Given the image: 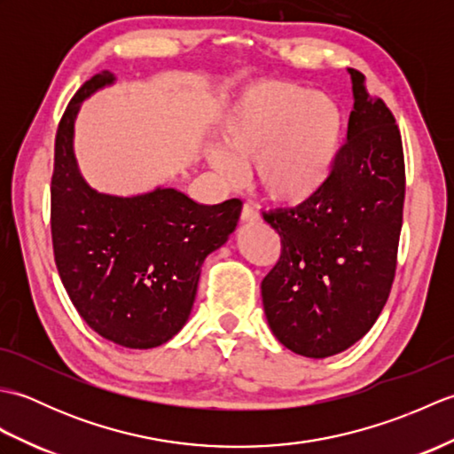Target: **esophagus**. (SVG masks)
<instances>
[{
	"label": "esophagus",
	"mask_w": 454,
	"mask_h": 454,
	"mask_svg": "<svg viewBox=\"0 0 454 454\" xmlns=\"http://www.w3.org/2000/svg\"><path fill=\"white\" fill-rule=\"evenodd\" d=\"M242 220L244 222H257L259 220V212L252 205H244V208H242Z\"/></svg>",
	"instance_id": "esophagus-1"
}]
</instances>
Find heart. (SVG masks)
I'll list each match as a JSON object with an SVG mask.
<instances>
[{"label": "heart", "instance_id": "heart-1", "mask_svg": "<svg viewBox=\"0 0 454 454\" xmlns=\"http://www.w3.org/2000/svg\"><path fill=\"white\" fill-rule=\"evenodd\" d=\"M343 142V113L332 98L283 80L247 83L218 124L208 160L239 179L254 161L259 187L278 205H302L332 179Z\"/></svg>", "mask_w": 454, "mask_h": 454}]
</instances>
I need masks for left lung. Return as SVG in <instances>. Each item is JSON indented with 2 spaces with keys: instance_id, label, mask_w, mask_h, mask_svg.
Listing matches in <instances>:
<instances>
[{
  "instance_id": "8db88e82",
  "label": "left lung",
  "mask_w": 454,
  "mask_h": 454,
  "mask_svg": "<svg viewBox=\"0 0 454 454\" xmlns=\"http://www.w3.org/2000/svg\"><path fill=\"white\" fill-rule=\"evenodd\" d=\"M353 111L332 179L294 208L263 212L281 257L262 283L267 324L310 359L341 353L371 330L388 301L402 230V137L390 109L347 67Z\"/></svg>"
}]
</instances>
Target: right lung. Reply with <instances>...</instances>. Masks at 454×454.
Returning <instances> with one entry per match:
<instances>
[{"label":"right lung","instance_id":"1","mask_svg":"<svg viewBox=\"0 0 454 454\" xmlns=\"http://www.w3.org/2000/svg\"><path fill=\"white\" fill-rule=\"evenodd\" d=\"M95 74L58 124L51 226L58 273L95 333L129 349H152L179 333L195 302L200 265L228 242L242 200L199 205L173 187L119 197L80 173L74 124L82 103L114 83Z\"/></svg>","mask_w":454,"mask_h":454}]
</instances>
